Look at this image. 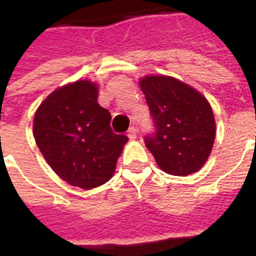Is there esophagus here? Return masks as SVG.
<instances>
[{
    "mask_svg": "<svg viewBox=\"0 0 256 256\" xmlns=\"http://www.w3.org/2000/svg\"><path fill=\"white\" fill-rule=\"evenodd\" d=\"M128 137L130 140H136V138H137V128H134V126H132V128H130L128 130Z\"/></svg>",
    "mask_w": 256,
    "mask_h": 256,
    "instance_id": "esophagus-1",
    "label": "esophagus"
}]
</instances>
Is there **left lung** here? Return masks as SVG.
I'll return each mask as SVG.
<instances>
[{
    "label": "left lung",
    "instance_id": "obj_1",
    "mask_svg": "<svg viewBox=\"0 0 256 256\" xmlns=\"http://www.w3.org/2000/svg\"><path fill=\"white\" fill-rule=\"evenodd\" d=\"M140 88L150 106L155 132L144 142L158 166L172 176L198 172L215 140V119L206 97L172 76L148 75Z\"/></svg>",
    "mask_w": 256,
    "mask_h": 256
}]
</instances>
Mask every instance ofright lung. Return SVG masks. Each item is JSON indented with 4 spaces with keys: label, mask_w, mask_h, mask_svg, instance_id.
Returning a JSON list of instances; mask_svg holds the SVG:
<instances>
[{
    "label": "right lung",
    "mask_w": 256,
    "mask_h": 256,
    "mask_svg": "<svg viewBox=\"0 0 256 256\" xmlns=\"http://www.w3.org/2000/svg\"><path fill=\"white\" fill-rule=\"evenodd\" d=\"M97 96V84L76 80L48 96L34 116V138L48 164L80 189L106 184L128 141L112 132L111 114Z\"/></svg>",
    "instance_id": "right-lung-1"
}]
</instances>
